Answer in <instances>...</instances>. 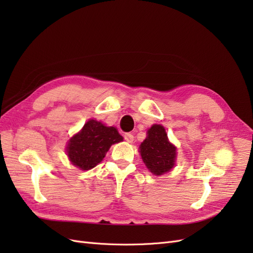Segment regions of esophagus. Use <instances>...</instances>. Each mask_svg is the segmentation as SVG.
Listing matches in <instances>:
<instances>
[{
  "instance_id": "esophagus-1",
  "label": "esophagus",
  "mask_w": 253,
  "mask_h": 253,
  "mask_svg": "<svg viewBox=\"0 0 253 253\" xmlns=\"http://www.w3.org/2000/svg\"><path fill=\"white\" fill-rule=\"evenodd\" d=\"M125 140L126 141V142H133V140H134V136H133V134H131V133H126L125 134Z\"/></svg>"
}]
</instances>
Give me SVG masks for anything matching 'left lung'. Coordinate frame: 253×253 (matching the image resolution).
Instances as JSON below:
<instances>
[{
  "mask_svg": "<svg viewBox=\"0 0 253 253\" xmlns=\"http://www.w3.org/2000/svg\"><path fill=\"white\" fill-rule=\"evenodd\" d=\"M139 150L144 165L154 175H163L175 166L176 147L168 139L163 126L153 125L148 129L147 138L141 142Z\"/></svg>",
  "mask_w": 253,
  "mask_h": 253,
  "instance_id": "8db88e82",
  "label": "left lung"
}]
</instances>
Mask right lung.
<instances>
[{
  "mask_svg": "<svg viewBox=\"0 0 253 253\" xmlns=\"http://www.w3.org/2000/svg\"><path fill=\"white\" fill-rule=\"evenodd\" d=\"M122 140L124 137L116 127L105 126L100 121L89 119L81 131L68 140L66 153L75 167L87 171L101 163L112 144Z\"/></svg>",
  "mask_w": 253,
  "mask_h": 253,
  "instance_id": "obj_1",
  "label": "right lung"
}]
</instances>
